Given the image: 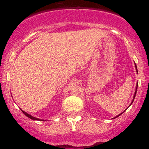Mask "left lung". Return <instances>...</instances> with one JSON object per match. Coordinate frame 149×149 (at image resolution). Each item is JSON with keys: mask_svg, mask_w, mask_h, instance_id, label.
<instances>
[{"mask_svg": "<svg viewBox=\"0 0 149 149\" xmlns=\"http://www.w3.org/2000/svg\"><path fill=\"white\" fill-rule=\"evenodd\" d=\"M135 67H136V72H138V70H137V66H136V63H135ZM137 88H138V82H137V84H136V91H135V93H134V96H133V100H132V102H131V104H132V103H133V101H134V99H135V97H136V92H137ZM124 112H125V111H124ZM123 112H122V113H120V114H119V115H118V116L115 117V118H118V117H119L120 115H121L122 114H123Z\"/></svg>", "mask_w": 149, "mask_h": 149, "instance_id": "obj_1", "label": "left lung"}]
</instances>
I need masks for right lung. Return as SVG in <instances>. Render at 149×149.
<instances>
[{"label":"right lung","instance_id":"1","mask_svg":"<svg viewBox=\"0 0 149 149\" xmlns=\"http://www.w3.org/2000/svg\"><path fill=\"white\" fill-rule=\"evenodd\" d=\"M21 110L22 111V112H23L24 114L25 115H26V117H28L29 118H30V119H31V120H39V121H46V120H42V119H39V118H34V117H33V116H31V115H29V114H28L27 112H24V111H23L22 110V109H21Z\"/></svg>","mask_w":149,"mask_h":149}]
</instances>
